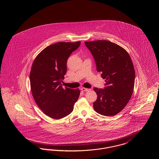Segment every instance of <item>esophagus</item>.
Returning <instances> with one entry per match:
<instances>
[{
    "label": "esophagus",
    "mask_w": 159,
    "mask_h": 159,
    "mask_svg": "<svg viewBox=\"0 0 159 159\" xmlns=\"http://www.w3.org/2000/svg\"><path fill=\"white\" fill-rule=\"evenodd\" d=\"M81 91H91V89H88V88H81Z\"/></svg>",
    "instance_id": "esophagus-1"
}]
</instances>
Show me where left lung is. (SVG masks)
Returning a JSON list of instances; mask_svg holds the SVG:
<instances>
[{"label": "left lung", "mask_w": 159, "mask_h": 159, "mask_svg": "<svg viewBox=\"0 0 159 159\" xmlns=\"http://www.w3.org/2000/svg\"><path fill=\"white\" fill-rule=\"evenodd\" d=\"M84 43L106 82L104 89L93 88L97 95L93 109L103 116H115L124 108L133 93L135 72L132 61L125 49L113 42L97 40Z\"/></svg>", "instance_id": "1"}]
</instances>
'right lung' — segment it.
<instances>
[{
  "mask_svg": "<svg viewBox=\"0 0 159 159\" xmlns=\"http://www.w3.org/2000/svg\"><path fill=\"white\" fill-rule=\"evenodd\" d=\"M81 42H58L43 49L35 59L30 73L31 92L42 111L56 119L71 113L80 91L63 88L62 80L67 71V61Z\"/></svg>",
  "mask_w": 159,
  "mask_h": 159,
  "instance_id": "add662e5",
  "label": "right lung"
}]
</instances>
